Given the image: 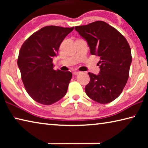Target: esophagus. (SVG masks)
Listing matches in <instances>:
<instances>
[{"label":"esophagus","instance_id":"esophagus-1","mask_svg":"<svg viewBox=\"0 0 148 148\" xmlns=\"http://www.w3.org/2000/svg\"><path fill=\"white\" fill-rule=\"evenodd\" d=\"M80 73H81V72H79V71H74L73 72V74L74 75H77V74H80Z\"/></svg>","mask_w":148,"mask_h":148}]
</instances>
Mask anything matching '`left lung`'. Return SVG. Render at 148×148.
I'll return each mask as SVG.
<instances>
[{"mask_svg":"<svg viewBox=\"0 0 148 148\" xmlns=\"http://www.w3.org/2000/svg\"><path fill=\"white\" fill-rule=\"evenodd\" d=\"M75 30L87 42L91 55L100 57V72H89V83L85 91L90 99L107 104L118 97L129 78L131 50L126 38L102 21L76 26Z\"/></svg>","mask_w":148,"mask_h":148,"instance_id":"8db88e82","label":"left lung"}]
</instances>
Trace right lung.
<instances>
[{
  "instance_id": "add662e5",
  "label": "right lung",
  "mask_w": 148,
  "mask_h": 148,
  "mask_svg": "<svg viewBox=\"0 0 148 148\" xmlns=\"http://www.w3.org/2000/svg\"><path fill=\"white\" fill-rule=\"evenodd\" d=\"M74 27L46 26L30 36L20 49L17 65L25 88L38 103L50 105L66 93L72 74L55 71L53 57Z\"/></svg>"
}]
</instances>
